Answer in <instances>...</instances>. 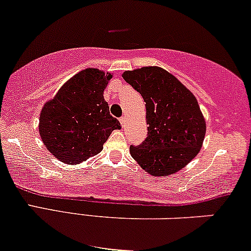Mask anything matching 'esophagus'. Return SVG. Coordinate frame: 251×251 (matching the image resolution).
Instances as JSON below:
<instances>
[{
    "mask_svg": "<svg viewBox=\"0 0 251 251\" xmlns=\"http://www.w3.org/2000/svg\"><path fill=\"white\" fill-rule=\"evenodd\" d=\"M120 122H121L122 126L126 125V118H125V116H122V118H120Z\"/></svg>",
    "mask_w": 251,
    "mask_h": 251,
    "instance_id": "esophagus-1",
    "label": "esophagus"
}]
</instances>
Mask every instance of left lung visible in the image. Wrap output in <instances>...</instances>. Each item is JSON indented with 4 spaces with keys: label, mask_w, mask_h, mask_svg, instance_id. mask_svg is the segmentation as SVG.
I'll list each match as a JSON object with an SVG mask.
<instances>
[{
    "label": "left lung",
    "mask_w": 251,
    "mask_h": 251,
    "mask_svg": "<svg viewBox=\"0 0 251 251\" xmlns=\"http://www.w3.org/2000/svg\"><path fill=\"white\" fill-rule=\"evenodd\" d=\"M146 102L148 137L130 154L153 176H167L185 167L203 145L206 123L197 99L176 77L159 67L125 71Z\"/></svg>",
    "instance_id": "left-lung-1"
}]
</instances>
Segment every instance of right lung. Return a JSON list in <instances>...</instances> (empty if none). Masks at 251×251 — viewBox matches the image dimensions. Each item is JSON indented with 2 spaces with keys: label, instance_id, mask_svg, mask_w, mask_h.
I'll return each mask as SVG.
<instances>
[{
  "label": "right lung",
  "instance_id": "right-lung-1",
  "mask_svg": "<svg viewBox=\"0 0 251 251\" xmlns=\"http://www.w3.org/2000/svg\"><path fill=\"white\" fill-rule=\"evenodd\" d=\"M113 75L94 68L71 77L45 103L39 133L48 151L64 164H80L99 153L119 120L109 114L103 90Z\"/></svg>",
  "mask_w": 251,
  "mask_h": 251
}]
</instances>
